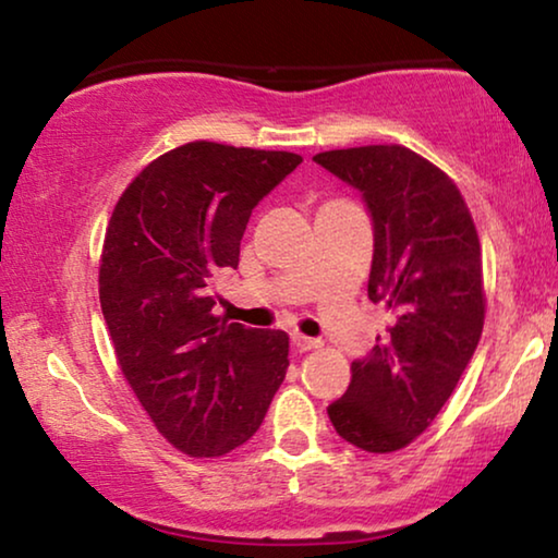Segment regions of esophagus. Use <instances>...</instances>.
Returning a JSON list of instances; mask_svg holds the SVG:
<instances>
[{
	"mask_svg": "<svg viewBox=\"0 0 558 558\" xmlns=\"http://www.w3.org/2000/svg\"><path fill=\"white\" fill-rule=\"evenodd\" d=\"M292 342H294V348L300 350V353H307V350H317V348H323V342L319 340H315V338H304V335H292Z\"/></svg>",
	"mask_w": 558,
	"mask_h": 558,
	"instance_id": "obj_1",
	"label": "esophagus"
}]
</instances>
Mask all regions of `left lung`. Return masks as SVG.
<instances>
[{
  "instance_id": "left-lung-1",
  "label": "left lung",
  "mask_w": 558,
  "mask_h": 558,
  "mask_svg": "<svg viewBox=\"0 0 558 558\" xmlns=\"http://www.w3.org/2000/svg\"><path fill=\"white\" fill-rule=\"evenodd\" d=\"M357 190L373 223L368 300L393 323L353 361L327 407L335 432L365 452H396L434 422L483 335V258L475 223L445 172L399 144L312 157Z\"/></svg>"
}]
</instances>
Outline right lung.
Listing matches in <instances>:
<instances>
[{"label": "right lung", "mask_w": 558, "mask_h": 558, "mask_svg": "<svg viewBox=\"0 0 558 558\" xmlns=\"http://www.w3.org/2000/svg\"><path fill=\"white\" fill-rule=\"evenodd\" d=\"M300 162L190 142L144 167L113 208L98 271L106 327L144 411L190 457L254 437L287 376V332L213 315V281L239 266L251 210Z\"/></svg>", "instance_id": "add662e5"}]
</instances>
